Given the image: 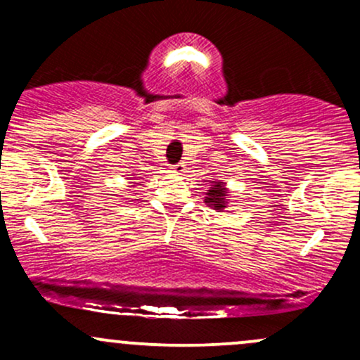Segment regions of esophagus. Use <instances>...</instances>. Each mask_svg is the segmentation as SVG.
Masks as SVG:
<instances>
[{
	"mask_svg": "<svg viewBox=\"0 0 360 360\" xmlns=\"http://www.w3.org/2000/svg\"><path fill=\"white\" fill-rule=\"evenodd\" d=\"M186 171V166L183 162H179V164H176L174 167H172V172H177V174H183V172Z\"/></svg>",
	"mask_w": 360,
	"mask_h": 360,
	"instance_id": "esophagus-1",
	"label": "esophagus"
}]
</instances>
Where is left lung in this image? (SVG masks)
<instances>
[{"mask_svg":"<svg viewBox=\"0 0 360 360\" xmlns=\"http://www.w3.org/2000/svg\"><path fill=\"white\" fill-rule=\"evenodd\" d=\"M226 188H225V183H221V181H210V189L208 193H206L205 196V203L210 206V208L213 210H221L226 208Z\"/></svg>","mask_w":360,"mask_h":360,"instance_id":"obj_1","label":"left lung"}]
</instances>
